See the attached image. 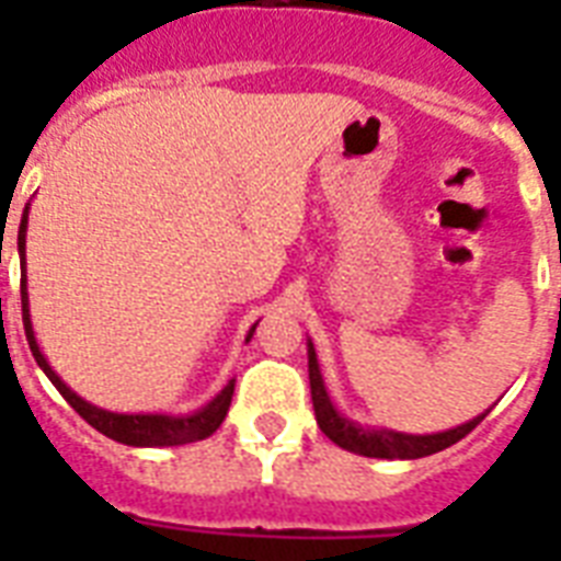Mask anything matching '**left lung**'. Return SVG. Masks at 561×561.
<instances>
[{
    "label": "left lung",
    "instance_id": "1",
    "mask_svg": "<svg viewBox=\"0 0 561 561\" xmlns=\"http://www.w3.org/2000/svg\"><path fill=\"white\" fill-rule=\"evenodd\" d=\"M308 381H311V401H314V416L320 431L346 451L378 457V460H419V457H427V454L443 451L448 445L460 443L466 434H471L489 413L486 410V413H480L466 425H457L451 431H443V434H399V431H387V427H360L358 422L341 416L332 399H329L311 341H308Z\"/></svg>",
    "mask_w": 561,
    "mask_h": 561
}]
</instances>
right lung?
<instances>
[{
	"mask_svg": "<svg viewBox=\"0 0 561 561\" xmlns=\"http://www.w3.org/2000/svg\"><path fill=\"white\" fill-rule=\"evenodd\" d=\"M25 229H28V209L22 211L20 224V238H16V247H20L22 271H25ZM22 294V325H25V337H28L31 355L37 360V367L48 375V381L55 383L60 396H64L69 404L75 408V413L81 419H87L95 431H101L110 439L125 445H136V448H165V445H186L197 443V439H206L220 427V422L227 419L229 401H232V390H236V381H229L224 390L203 404L201 410H194L192 416H165V413H110V410H101L90 401H83L78 392H72L60 381V375L48 367V360L43 358V352L37 346V337H34V329H31V314H28V290H25V279L20 285ZM255 325L247 334V341L253 337Z\"/></svg>",
	"mask_w": 561,
	"mask_h": 561,
	"instance_id": "obj_1",
	"label": "right lung"
}]
</instances>
